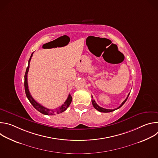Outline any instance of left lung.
<instances>
[{"instance_id":"8db88e82","label":"left lung","mask_w":158,"mask_h":158,"mask_svg":"<svg viewBox=\"0 0 158 158\" xmlns=\"http://www.w3.org/2000/svg\"><path fill=\"white\" fill-rule=\"evenodd\" d=\"M129 94H130V93H129ZM129 94L127 95V97L126 98V99L122 102V104H121V106H119L118 108L114 109H104V108H102V107L99 106L97 104V103L96 102V101H94V99H93V96H92V104H93L94 107L96 109H97L98 111H99V112H112V111H114V110H116V109L120 108V107L125 103V102L127 101V98H128V97H129Z\"/></svg>"}]
</instances>
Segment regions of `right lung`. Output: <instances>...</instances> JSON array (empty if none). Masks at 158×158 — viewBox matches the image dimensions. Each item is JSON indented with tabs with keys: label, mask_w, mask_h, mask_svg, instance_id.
<instances>
[{
	"label": "right lung",
	"mask_w": 158,
	"mask_h": 158,
	"mask_svg": "<svg viewBox=\"0 0 158 158\" xmlns=\"http://www.w3.org/2000/svg\"><path fill=\"white\" fill-rule=\"evenodd\" d=\"M33 53L31 54V57L29 60L28 66L27 67L26 74H25V76H24V87H25V92H26V96H27V99H29V101H30V102L31 103V104L34 106V107L35 109H37L38 111L41 112L42 114H45V115H55V114H60V113H61V112L65 111L67 109V108L69 106V105L71 104V101H72V99H73L71 94H69L68 96V98H67V100L64 102V103L60 107H59L58 108H56V109H49L48 108L44 107L43 106H42L41 104H40L37 102H36L30 94L29 90V88H28V83H27V73H28L29 69L30 61L31 60V57H32Z\"/></svg>",
	"instance_id": "add662e5"
}]
</instances>
